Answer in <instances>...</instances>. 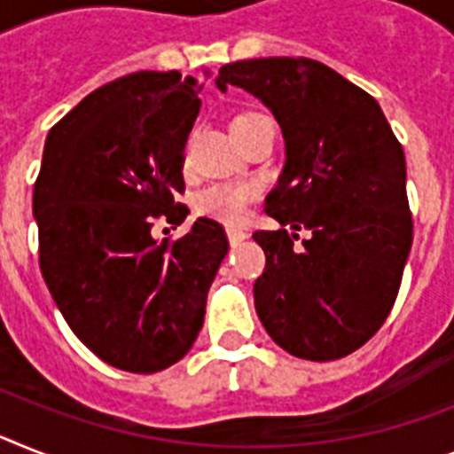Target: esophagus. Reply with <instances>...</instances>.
<instances>
[{
	"label": "esophagus",
	"mask_w": 454,
	"mask_h": 454,
	"mask_svg": "<svg viewBox=\"0 0 454 454\" xmlns=\"http://www.w3.org/2000/svg\"><path fill=\"white\" fill-rule=\"evenodd\" d=\"M227 239H230V246H239V243L248 239V234L243 230H227Z\"/></svg>",
	"instance_id": "esophagus-1"
}]
</instances>
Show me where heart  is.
Wrapping results in <instances>:
<instances>
[{"label":"heart","mask_w":454,"mask_h":454,"mask_svg":"<svg viewBox=\"0 0 454 454\" xmlns=\"http://www.w3.org/2000/svg\"><path fill=\"white\" fill-rule=\"evenodd\" d=\"M248 115L254 114L234 115L231 125L239 122V120L248 118ZM254 197H257V187L253 183H218V185H208L197 194L194 208L206 218H213L224 224H239L246 218L250 201Z\"/></svg>","instance_id":"obj_1"}]
</instances>
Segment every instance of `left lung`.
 <instances>
[{
	"mask_svg": "<svg viewBox=\"0 0 454 454\" xmlns=\"http://www.w3.org/2000/svg\"><path fill=\"white\" fill-rule=\"evenodd\" d=\"M215 85L257 97L286 138L264 201L280 227L253 234L267 254L254 310L294 357H346L392 310L413 243L402 144L369 92L316 59H241ZM299 229L311 231L301 249Z\"/></svg>",
	"mask_w": 454,
	"mask_h": 454,
	"instance_id": "8db88e82",
	"label": "left lung"
}]
</instances>
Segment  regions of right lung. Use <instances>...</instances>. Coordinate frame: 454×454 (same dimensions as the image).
Masks as SVG:
<instances>
[{"instance_id":"1","label":"right lung","mask_w":454,"mask_h":454,"mask_svg":"<svg viewBox=\"0 0 454 454\" xmlns=\"http://www.w3.org/2000/svg\"><path fill=\"white\" fill-rule=\"evenodd\" d=\"M208 76V71H204ZM197 78L137 71L90 92L52 127L34 183L39 264L59 313L99 359L155 373L187 355L227 254L215 220L181 224L183 151L200 114Z\"/></svg>"}]
</instances>
